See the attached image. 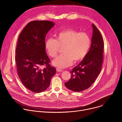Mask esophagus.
I'll list each match as a JSON object with an SVG mask.
<instances>
[{"label": "esophagus", "mask_w": 122, "mask_h": 122, "mask_svg": "<svg viewBox=\"0 0 122 122\" xmlns=\"http://www.w3.org/2000/svg\"><path fill=\"white\" fill-rule=\"evenodd\" d=\"M56 71H57V72H62V69H59V68H56Z\"/></svg>", "instance_id": "esophagus-1"}]
</instances>
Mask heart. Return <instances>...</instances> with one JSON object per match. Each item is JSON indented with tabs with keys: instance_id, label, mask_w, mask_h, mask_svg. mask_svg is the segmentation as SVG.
Wrapping results in <instances>:
<instances>
[{
	"instance_id": "obj_1",
	"label": "heart",
	"mask_w": 122,
	"mask_h": 122,
	"mask_svg": "<svg viewBox=\"0 0 122 122\" xmlns=\"http://www.w3.org/2000/svg\"><path fill=\"white\" fill-rule=\"evenodd\" d=\"M90 44V39L86 33L68 29L58 33L56 39H48L45 46L47 54L51 58L56 57L60 48L63 49V54L53 60L52 64L63 68L70 66L73 61L75 63L81 61L87 54Z\"/></svg>"
}]
</instances>
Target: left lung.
<instances>
[{"label": "left lung", "mask_w": 122, "mask_h": 122, "mask_svg": "<svg viewBox=\"0 0 122 122\" xmlns=\"http://www.w3.org/2000/svg\"><path fill=\"white\" fill-rule=\"evenodd\" d=\"M93 29L90 49L85 58L71 71V78L65 84L73 91L81 92L92 85L100 73L103 61L104 41L96 25Z\"/></svg>", "instance_id": "1"}]
</instances>
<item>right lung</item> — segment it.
I'll return each instance as SVG.
<instances>
[{"mask_svg": "<svg viewBox=\"0 0 122 122\" xmlns=\"http://www.w3.org/2000/svg\"><path fill=\"white\" fill-rule=\"evenodd\" d=\"M54 25L51 21H33L19 36L15 56L17 72L23 84L34 93L45 91L56 73L50 65L45 46L46 34Z\"/></svg>", "mask_w": 122, "mask_h": 122, "instance_id": "right-lung-1", "label": "right lung"}]
</instances>
